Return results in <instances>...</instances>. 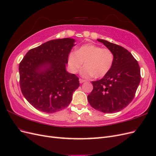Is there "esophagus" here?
Listing matches in <instances>:
<instances>
[{
    "instance_id": "34e87169",
    "label": "esophagus",
    "mask_w": 156,
    "mask_h": 156,
    "mask_svg": "<svg viewBox=\"0 0 156 156\" xmlns=\"http://www.w3.org/2000/svg\"><path fill=\"white\" fill-rule=\"evenodd\" d=\"M86 81L84 79H79V82H80V83H84V82H85Z\"/></svg>"
}]
</instances>
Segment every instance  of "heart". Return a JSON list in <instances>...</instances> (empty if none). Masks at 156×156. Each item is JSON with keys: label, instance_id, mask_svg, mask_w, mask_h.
I'll return each instance as SVG.
<instances>
[{"label": "heart", "instance_id": "obj_1", "mask_svg": "<svg viewBox=\"0 0 156 156\" xmlns=\"http://www.w3.org/2000/svg\"><path fill=\"white\" fill-rule=\"evenodd\" d=\"M113 62L114 55L109 49L94 44L83 45L68 56V66L73 73H77L84 62L81 75L85 78L104 77L111 69Z\"/></svg>", "mask_w": 156, "mask_h": 156}]
</instances>
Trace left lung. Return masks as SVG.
I'll use <instances>...</instances> for the list:
<instances>
[{
  "instance_id": "obj_1",
  "label": "left lung",
  "mask_w": 156,
  "mask_h": 156,
  "mask_svg": "<svg viewBox=\"0 0 156 156\" xmlns=\"http://www.w3.org/2000/svg\"><path fill=\"white\" fill-rule=\"evenodd\" d=\"M114 55L109 72L102 79L92 81L93 90L88 101L94 108L104 113L119 112L128 105L135 97L140 81L137 61L123 47L98 39Z\"/></svg>"
}]
</instances>
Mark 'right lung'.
Returning a JSON list of instances; mask_svg holds the SVG:
<instances>
[{"instance_id": "right-lung-1", "label": "right lung", "mask_w": 156, "mask_h": 156, "mask_svg": "<svg viewBox=\"0 0 156 156\" xmlns=\"http://www.w3.org/2000/svg\"><path fill=\"white\" fill-rule=\"evenodd\" d=\"M74 42L72 38L45 42L28 51L20 63L21 92L36 109L53 113L72 101L79 77L67 72L66 64Z\"/></svg>"}]
</instances>
